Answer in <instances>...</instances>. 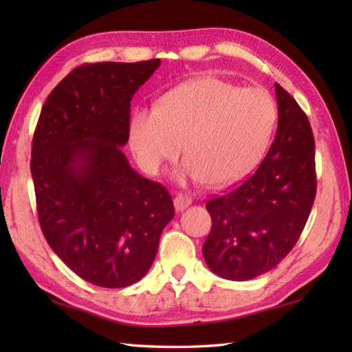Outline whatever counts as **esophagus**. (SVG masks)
<instances>
[{"label":"esophagus","instance_id":"obj_1","mask_svg":"<svg viewBox=\"0 0 352 352\" xmlns=\"http://www.w3.org/2000/svg\"><path fill=\"white\" fill-rule=\"evenodd\" d=\"M190 204H192V199H190L189 195H186V194H178V195H175L174 205H175V210H177V211H183L184 208H188Z\"/></svg>","mask_w":352,"mask_h":352}]
</instances>
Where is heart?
Segmentation results:
<instances>
[{"label":"heart","mask_w":352,"mask_h":352,"mask_svg":"<svg viewBox=\"0 0 352 352\" xmlns=\"http://www.w3.org/2000/svg\"><path fill=\"white\" fill-rule=\"evenodd\" d=\"M278 122V105L264 88H241L219 79H195L140 107L129 124L136 162L158 175L182 152L178 180L226 186L250 174L264 157Z\"/></svg>","instance_id":"obj_1"}]
</instances>
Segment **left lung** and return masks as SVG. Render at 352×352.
I'll return each mask as SVG.
<instances>
[{
  "label": "left lung",
  "mask_w": 352,
  "mask_h": 352,
  "mask_svg": "<svg viewBox=\"0 0 352 352\" xmlns=\"http://www.w3.org/2000/svg\"><path fill=\"white\" fill-rule=\"evenodd\" d=\"M278 130L254 174L206 204L212 226L204 258L216 275L248 281L295 247L317 194L315 141L306 113L276 83Z\"/></svg>",
  "instance_id": "8db88e82"
}]
</instances>
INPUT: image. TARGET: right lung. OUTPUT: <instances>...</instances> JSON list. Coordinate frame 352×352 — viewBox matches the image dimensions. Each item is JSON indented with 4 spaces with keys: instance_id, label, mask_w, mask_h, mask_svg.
Segmentation results:
<instances>
[{
    "instance_id": "add662e5",
    "label": "right lung",
    "mask_w": 352,
    "mask_h": 352,
    "mask_svg": "<svg viewBox=\"0 0 352 352\" xmlns=\"http://www.w3.org/2000/svg\"><path fill=\"white\" fill-rule=\"evenodd\" d=\"M160 63L80 65L50 93L34 132L40 228L58 258L99 287L140 281L175 214L168 189L135 172L121 151L133 94Z\"/></svg>"
}]
</instances>
